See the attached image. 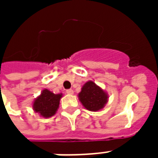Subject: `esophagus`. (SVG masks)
<instances>
[{
  "label": "esophagus",
  "mask_w": 158,
  "mask_h": 158,
  "mask_svg": "<svg viewBox=\"0 0 158 158\" xmlns=\"http://www.w3.org/2000/svg\"><path fill=\"white\" fill-rule=\"evenodd\" d=\"M66 94H69V95H72V94H74V91L72 89H68V90H66Z\"/></svg>",
  "instance_id": "obj_1"
}]
</instances>
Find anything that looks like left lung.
<instances>
[{"instance_id":"1","label":"left lung","mask_w":158,"mask_h":158,"mask_svg":"<svg viewBox=\"0 0 158 158\" xmlns=\"http://www.w3.org/2000/svg\"><path fill=\"white\" fill-rule=\"evenodd\" d=\"M78 97L84 107L91 111L102 110L108 102L107 93L91 80L84 84Z\"/></svg>"}]
</instances>
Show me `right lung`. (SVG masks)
<instances>
[{
  "label": "right lung",
  "instance_id": "obj_1",
  "mask_svg": "<svg viewBox=\"0 0 158 158\" xmlns=\"http://www.w3.org/2000/svg\"><path fill=\"white\" fill-rule=\"evenodd\" d=\"M62 94H55L50 90L43 89L39 96L33 102V109L42 117H52L56 113Z\"/></svg>",
  "mask_w": 158,
  "mask_h": 158
}]
</instances>
